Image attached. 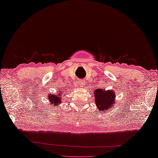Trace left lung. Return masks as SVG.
Listing matches in <instances>:
<instances>
[{
	"label": "left lung",
	"instance_id": "obj_1",
	"mask_svg": "<svg viewBox=\"0 0 158 158\" xmlns=\"http://www.w3.org/2000/svg\"><path fill=\"white\" fill-rule=\"evenodd\" d=\"M94 95L99 112L110 110L115 104L116 95L112 89L104 90L103 89H95Z\"/></svg>",
	"mask_w": 158,
	"mask_h": 158
}]
</instances>
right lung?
Masks as SVG:
<instances>
[{
    "instance_id": "1",
    "label": "right lung",
    "mask_w": 158,
    "mask_h": 158,
    "mask_svg": "<svg viewBox=\"0 0 158 158\" xmlns=\"http://www.w3.org/2000/svg\"><path fill=\"white\" fill-rule=\"evenodd\" d=\"M61 94L63 95L64 94H63L61 91H60L59 94H50L49 95H48V100L50 102L51 105H52V107L57 108L58 106H59L60 102H62Z\"/></svg>"
}]
</instances>
